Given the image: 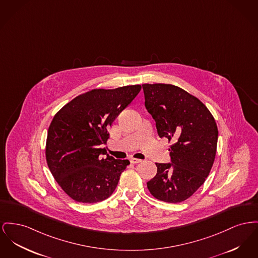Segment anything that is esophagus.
Returning a JSON list of instances; mask_svg holds the SVG:
<instances>
[{
  "instance_id": "esophagus-1",
  "label": "esophagus",
  "mask_w": 258,
  "mask_h": 258,
  "mask_svg": "<svg viewBox=\"0 0 258 258\" xmlns=\"http://www.w3.org/2000/svg\"><path fill=\"white\" fill-rule=\"evenodd\" d=\"M130 162H131L132 164H138V163H141L142 160L137 159V158H131V159H130Z\"/></svg>"
}]
</instances>
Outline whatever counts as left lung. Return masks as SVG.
Returning <instances> with one entry per match:
<instances>
[{
  "label": "left lung",
  "mask_w": 258,
  "mask_h": 258,
  "mask_svg": "<svg viewBox=\"0 0 258 258\" xmlns=\"http://www.w3.org/2000/svg\"><path fill=\"white\" fill-rule=\"evenodd\" d=\"M142 88L159 137L172 143L168 149L170 163H156L157 174L147 187L160 201L180 203L191 197L210 174L217 125L206 105L180 88L167 84H144Z\"/></svg>",
  "instance_id": "obj_1"
}]
</instances>
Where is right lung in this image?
<instances>
[{"label": "right lung", "mask_w": 258, "mask_h": 258, "mask_svg": "<svg viewBox=\"0 0 258 258\" xmlns=\"http://www.w3.org/2000/svg\"><path fill=\"white\" fill-rule=\"evenodd\" d=\"M141 86L91 90L62 107L47 131L48 168L74 201L92 204L115 191L128 160L106 155L107 130L137 97Z\"/></svg>", "instance_id": "1"}]
</instances>
